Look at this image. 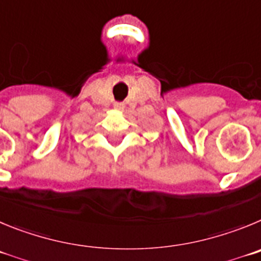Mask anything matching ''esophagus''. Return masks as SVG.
<instances>
[{"instance_id": "34e87169", "label": "esophagus", "mask_w": 261, "mask_h": 261, "mask_svg": "<svg viewBox=\"0 0 261 261\" xmlns=\"http://www.w3.org/2000/svg\"><path fill=\"white\" fill-rule=\"evenodd\" d=\"M114 109L122 112V110H125V104H122V102H116V104H114Z\"/></svg>"}]
</instances>
